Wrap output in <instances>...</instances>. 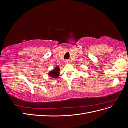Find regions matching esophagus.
Returning <instances> with one entry per match:
<instances>
[{
	"mask_svg": "<svg viewBox=\"0 0 128 128\" xmlns=\"http://www.w3.org/2000/svg\"><path fill=\"white\" fill-rule=\"evenodd\" d=\"M64 62H65V64H68L69 63V60H66Z\"/></svg>",
	"mask_w": 128,
	"mask_h": 128,
	"instance_id": "esophagus-1",
	"label": "esophagus"
}]
</instances>
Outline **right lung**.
I'll return each mask as SVG.
<instances>
[{
  "label": "right lung",
  "instance_id": "right-lung-1",
  "mask_svg": "<svg viewBox=\"0 0 128 128\" xmlns=\"http://www.w3.org/2000/svg\"><path fill=\"white\" fill-rule=\"evenodd\" d=\"M60 70V69L59 67H56L48 73V75L53 78H56L59 76Z\"/></svg>",
  "mask_w": 128,
  "mask_h": 128
}]
</instances>
